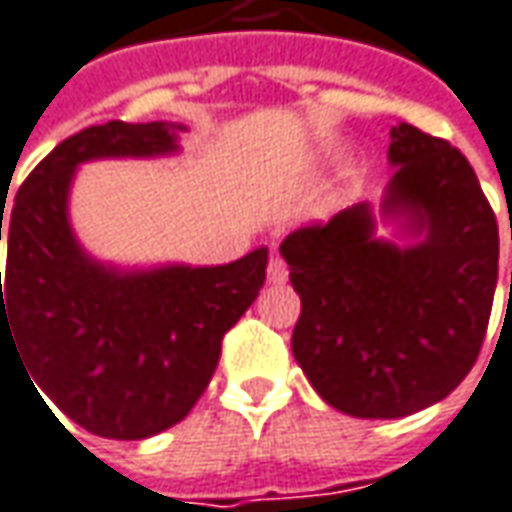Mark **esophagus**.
Wrapping results in <instances>:
<instances>
[{"label": "esophagus", "instance_id": "obj_1", "mask_svg": "<svg viewBox=\"0 0 512 512\" xmlns=\"http://www.w3.org/2000/svg\"><path fill=\"white\" fill-rule=\"evenodd\" d=\"M285 279H288V265L282 262V256H271V262H268V282L282 285Z\"/></svg>", "mask_w": 512, "mask_h": 512}]
</instances>
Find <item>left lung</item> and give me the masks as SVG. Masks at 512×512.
Returning <instances> with one entry per match:
<instances>
[{"instance_id": "1", "label": "left lung", "mask_w": 512, "mask_h": 512, "mask_svg": "<svg viewBox=\"0 0 512 512\" xmlns=\"http://www.w3.org/2000/svg\"><path fill=\"white\" fill-rule=\"evenodd\" d=\"M387 163L379 212L352 203L279 244L303 303L294 358L326 405L358 420L446 399L481 352L498 282V224L466 157L402 122Z\"/></svg>"}]
</instances>
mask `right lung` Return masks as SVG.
<instances>
[{
  "instance_id": "right-lung-1",
  "label": "right lung",
  "mask_w": 512,
  "mask_h": 512,
  "mask_svg": "<svg viewBox=\"0 0 512 512\" xmlns=\"http://www.w3.org/2000/svg\"><path fill=\"white\" fill-rule=\"evenodd\" d=\"M183 130L92 125L63 139L14 198L0 349L2 335L14 341L34 384L98 437L145 440L183 420L218 367L224 335L265 282L268 247L230 265L122 268L95 259L75 236L69 195L81 165L171 157Z\"/></svg>"
}]
</instances>
